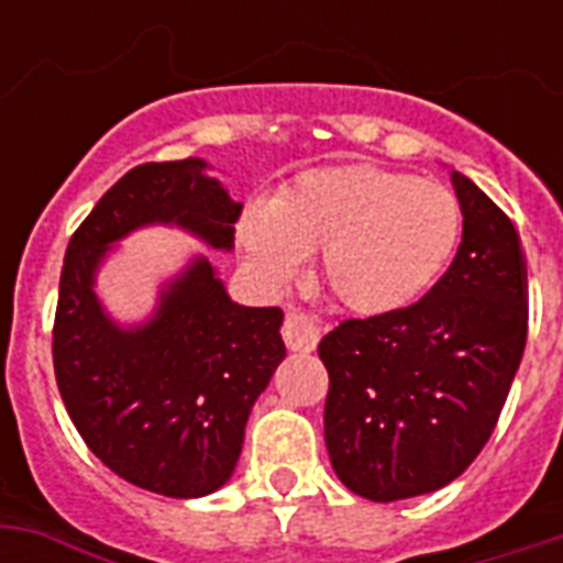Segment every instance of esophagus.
<instances>
[{
    "label": "esophagus",
    "instance_id": "34e87169",
    "mask_svg": "<svg viewBox=\"0 0 563 563\" xmlns=\"http://www.w3.org/2000/svg\"><path fill=\"white\" fill-rule=\"evenodd\" d=\"M318 339H321V327L309 316H303L300 309H289L286 321H283V342L295 353L316 351Z\"/></svg>",
    "mask_w": 563,
    "mask_h": 563
}]
</instances>
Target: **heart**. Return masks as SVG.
<instances>
[{
  "label": "heart",
  "mask_w": 563,
  "mask_h": 563,
  "mask_svg": "<svg viewBox=\"0 0 563 563\" xmlns=\"http://www.w3.org/2000/svg\"><path fill=\"white\" fill-rule=\"evenodd\" d=\"M462 233V207L438 180L371 163L300 172L268 203H247L236 242L247 268L283 286L318 251V283L362 318L391 316L444 272Z\"/></svg>",
  "instance_id": "b5f03b06"
}]
</instances>
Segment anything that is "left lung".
<instances>
[{"label":"left lung","instance_id":"obj_1","mask_svg":"<svg viewBox=\"0 0 563 563\" xmlns=\"http://www.w3.org/2000/svg\"><path fill=\"white\" fill-rule=\"evenodd\" d=\"M462 245L432 289L391 316L342 321L318 344L330 374L324 441L344 488L420 497L459 479L490 438L529 330L515 224L462 172Z\"/></svg>","mask_w":563,"mask_h":563}]
</instances>
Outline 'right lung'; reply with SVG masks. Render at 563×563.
<instances>
[{
    "label": "right lung",
    "instance_id": "add662e5",
    "mask_svg": "<svg viewBox=\"0 0 563 563\" xmlns=\"http://www.w3.org/2000/svg\"><path fill=\"white\" fill-rule=\"evenodd\" d=\"M210 169L201 157L145 163L104 192L66 247L52 335L57 388L87 446L125 482L175 499L207 497L236 471L247 415L286 360L283 312L236 303L203 254L131 324L110 316L96 280L145 228L230 254L242 203Z\"/></svg>",
    "mask_w": 563,
    "mask_h": 563
}]
</instances>
